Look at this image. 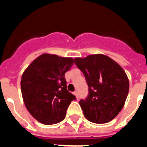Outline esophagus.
I'll use <instances>...</instances> for the list:
<instances>
[{
    "label": "esophagus",
    "instance_id": "esophagus-1",
    "mask_svg": "<svg viewBox=\"0 0 147 147\" xmlns=\"http://www.w3.org/2000/svg\"><path fill=\"white\" fill-rule=\"evenodd\" d=\"M73 94H75V95H76V98H77V99H78V92H76H76H73Z\"/></svg>",
    "mask_w": 147,
    "mask_h": 147
}]
</instances>
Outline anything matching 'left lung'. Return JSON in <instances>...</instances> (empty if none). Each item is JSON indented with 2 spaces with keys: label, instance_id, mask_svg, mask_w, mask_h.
<instances>
[{
  "label": "left lung",
  "instance_id": "8db88e82",
  "mask_svg": "<svg viewBox=\"0 0 147 147\" xmlns=\"http://www.w3.org/2000/svg\"><path fill=\"white\" fill-rule=\"evenodd\" d=\"M75 64L85 76L88 94L79 105L92 123H105L119 114L129 92V81L123 69L101 54L76 58Z\"/></svg>",
  "mask_w": 147,
  "mask_h": 147
}]
</instances>
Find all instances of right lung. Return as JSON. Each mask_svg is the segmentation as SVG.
<instances>
[{"label": "right lung", "mask_w": 147, "mask_h": 147, "mask_svg": "<svg viewBox=\"0 0 147 147\" xmlns=\"http://www.w3.org/2000/svg\"><path fill=\"white\" fill-rule=\"evenodd\" d=\"M71 58L42 54L25 70L21 92L28 111L39 122L50 125L65 117L76 96L67 90L65 74L73 65Z\"/></svg>", "instance_id": "add662e5"}]
</instances>
